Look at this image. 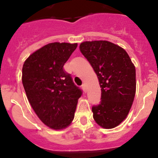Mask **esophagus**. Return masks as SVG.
I'll list each match as a JSON object with an SVG mask.
<instances>
[{"label":"esophagus","instance_id":"34e87169","mask_svg":"<svg viewBox=\"0 0 158 158\" xmlns=\"http://www.w3.org/2000/svg\"><path fill=\"white\" fill-rule=\"evenodd\" d=\"M82 88L83 91H84L85 93L86 91H87V88H86V85H85V84H83V85H82Z\"/></svg>","mask_w":158,"mask_h":158}]
</instances>
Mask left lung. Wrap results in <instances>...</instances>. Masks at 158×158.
Instances as JSON below:
<instances>
[{"label":"left lung","mask_w":158,"mask_h":158,"mask_svg":"<svg viewBox=\"0 0 158 158\" xmlns=\"http://www.w3.org/2000/svg\"><path fill=\"white\" fill-rule=\"evenodd\" d=\"M79 49L91 64L101 88L100 104L93 106V118L106 129L126 118L136 94V69L127 52L106 40L83 42Z\"/></svg>","instance_id":"left-lung-1"}]
</instances>
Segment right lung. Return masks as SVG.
Wrapping results in <instances>:
<instances>
[{
    "instance_id": "obj_1",
    "label": "right lung",
    "mask_w": 158,
    "mask_h": 158,
    "mask_svg": "<svg viewBox=\"0 0 158 158\" xmlns=\"http://www.w3.org/2000/svg\"><path fill=\"white\" fill-rule=\"evenodd\" d=\"M76 47L77 43H48L31 54L22 67L27 100L38 118L52 129L70 125L82 96V90L64 70Z\"/></svg>"
}]
</instances>
